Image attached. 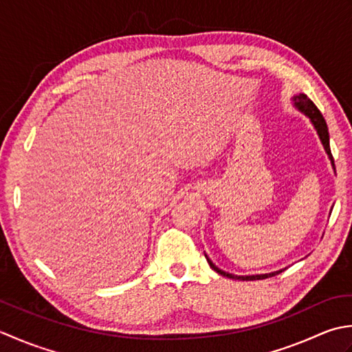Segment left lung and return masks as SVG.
Masks as SVG:
<instances>
[{
  "label": "left lung",
  "mask_w": 352,
  "mask_h": 352,
  "mask_svg": "<svg viewBox=\"0 0 352 352\" xmlns=\"http://www.w3.org/2000/svg\"><path fill=\"white\" fill-rule=\"evenodd\" d=\"M293 104H295L296 109H299L300 112L304 113L305 117L310 118L311 124L314 126V129H316V132L319 135L320 138V142L322 146H324L325 152L329 157V161H331V166L334 168V160H333V155H331V148H329V135H328V127H327V123H325V118L322 117L320 111L316 107V104H314L310 98H308L305 94H299V96H295L293 97ZM336 170V168H334ZM206 256V261L208 264H210L212 270H216L217 274L223 275L226 278H232V279H240V281H255V279H264V278H270V276H275L278 274H281L283 270H276V272H272V274H264V275H248V276H236V275H232V274H228V272H223L221 269H219L216 264H214L210 258Z\"/></svg>",
  "instance_id": "8db88e82"
}]
</instances>
